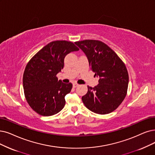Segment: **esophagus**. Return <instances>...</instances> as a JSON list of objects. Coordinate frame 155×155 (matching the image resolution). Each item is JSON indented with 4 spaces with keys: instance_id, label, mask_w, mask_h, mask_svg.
Listing matches in <instances>:
<instances>
[{
    "instance_id": "esophagus-1",
    "label": "esophagus",
    "mask_w": 155,
    "mask_h": 155,
    "mask_svg": "<svg viewBox=\"0 0 155 155\" xmlns=\"http://www.w3.org/2000/svg\"><path fill=\"white\" fill-rule=\"evenodd\" d=\"M78 84H77V83H74L73 84H72V86H73V87L74 88H76L77 86H78Z\"/></svg>"
}]
</instances>
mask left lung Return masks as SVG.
<instances>
[{
  "label": "left lung",
  "instance_id": "8db88e82",
  "mask_svg": "<svg viewBox=\"0 0 155 155\" xmlns=\"http://www.w3.org/2000/svg\"><path fill=\"white\" fill-rule=\"evenodd\" d=\"M86 54L90 69L99 78L94 88L82 97L84 106L99 114L113 112L126 97L128 74L125 65L117 54L100 41L84 40L74 42Z\"/></svg>",
  "mask_w": 155,
  "mask_h": 155
}]
</instances>
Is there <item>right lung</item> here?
Here are the masks:
<instances>
[{"mask_svg": "<svg viewBox=\"0 0 155 155\" xmlns=\"http://www.w3.org/2000/svg\"><path fill=\"white\" fill-rule=\"evenodd\" d=\"M78 50L73 42L55 41L43 47L28 61L23 73V86L28 104L37 113L52 116L65 106V97L72 84L58 81L57 74L64 68L66 55Z\"/></svg>", "mask_w": 155, "mask_h": 155, "instance_id": "1", "label": "right lung"}]
</instances>
